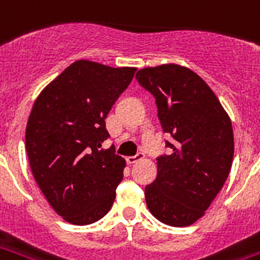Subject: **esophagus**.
I'll list each match as a JSON object with an SVG mask.
<instances>
[{
  "mask_svg": "<svg viewBox=\"0 0 260 260\" xmlns=\"http://www.w3.org/2000/svg\"><path fill=\"white\" fill-rule=\"evenodd\" d=\"M145 158V154H143V153H138V154H135V155H129V157H126V162H128V164H135L136 161H139V159H143Z\"/></svg>",
  "mask_w": 260,
  "mask_h": 260,
  "instance_id": "obj_1",
  "label": "esophagus"
}]
</instances>
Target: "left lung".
I'll return each instance as SVG.
<instances>
[{"mask_svg":"<svg viewBox=\"0 0 260 260\" xmlns=\"http://www.w3.org/2000/svg\"><path fill=\"white\" fill-rule=\"evenodd\" d=\"M136 80L154 96L172 154L157 158V178L146 186L147 208L169 226L197 222L218 196L232 169V121L203 78L187 67H146Z\"/></svg>","mask_w":260,"mask_h":260,"instance_id":"8db88e82","label":"left lung"}]
</instances>
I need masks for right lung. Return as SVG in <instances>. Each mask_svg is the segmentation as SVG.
I'll return each instance as SVG.
<instances>
[{
  "label": "right lung",
  "mask_w": 260,
  "mask_h": 260,
  "mask_svg": "<svg viewBox=\"0 0 260 260\" xmlns=\"http://www.w3.org/2000/svg\"><path fill=\"white\" fill-rule=\"evenodd\" d=\"M135 67L77 60L40 93L26 128L30 168L57 215L91 224L109 212L125 159L109 138L106 117L134 78Z\"/></svg>",
  "instance_id": "1"
}]
</instances>
